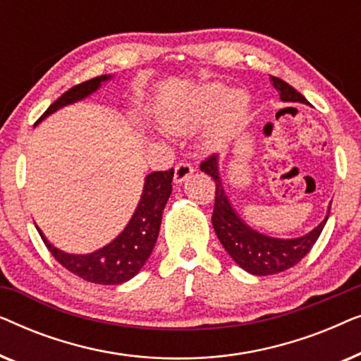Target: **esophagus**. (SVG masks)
<instances>
[{
	"label": "esophagus",
	"mask_w": 361,
	"mask_h": 361,
	"mask_svg": "<svg viewBox=\"0 0 361 361\" xmlns=\"http://www.w3.org/2000/svg\"><path fill=\"white\" fill-rule=\"evenodd\" d=\"M194 174V167H192L189 162H179L174 169V182L176 184H182V182L187 180V177Z\"/></svg>",
	"instance_id": "34e87169"
}]
</instances>
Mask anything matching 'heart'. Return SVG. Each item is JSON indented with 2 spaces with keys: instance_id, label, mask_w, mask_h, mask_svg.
Masks as SVG:
<instances>
[{
  "instance_id": "1",
  "label": "heart",
  "mask_w": 361,
  "mask_h": 361,
  "mask_svg": "<svg viewBox=\"0 0 361 361\" xmlns=\"http://www.w3.org/2000/svg\"><path fill=\"white\" fill-rule=\"evenodd\" d=\"M248 111V95L241 90L228 93L221 83H209L200 87L190 97L162 113V123L172 133H187L204 125L215 115V121L207 133L205 145L215 147L224 142L231 130L238 125Z\"/></svg>"
}]
</instances>
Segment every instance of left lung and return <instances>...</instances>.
Instances as JSON below:
<instances>
[{
  "instance_id": "obj_1",
  "label": "left lung",
  "mask_w": 361,
  "mask_h": 361,
  "mask_svg": "<svg viewBox=\"0 0 361 361\" xmlns=\"http://www.w3.org/2000/svg\"><path fill=\"white\" fill-rule=\"evenodd\" d=\"M271 82H273V87L278 90L283 102L309 105L305 97L300 95L289 83L273 75H271ZM200 171H204L205 174H209L215 180V205L214 215H212L215 233L219 236L220 243L224 245L226 253L235 259V263L240 268L248 271L250 274L269 276L293 268L312 250L315 241L322 233L325 224H327L330 207L325 219L312 231H309L304 236H299V238L281 240L258 233L236 215L228 197L225 195L219 174V156L212 154L205 161H202Z\"/></svg>"
}]
</instances>
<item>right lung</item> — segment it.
<instances>
[{"mask_svg":"<svg viewBox=\"0 0 361 361\" xmlns=\"http://www.w3.org/2000/svg\"><path fill=\"white\" fill-rule=\"evenodd\" d=\"M110 75H102L90 78V80L78 83L71 90L62 93L51 106L44 111L37 121L47 118L59 108L71 105L82 98L92 95L100 88L102 82H106ZM172 177L174 169L151 172L145 180V189L140 204L133 214L126 228L111 241L110 245L93 251L90 255H68L57 250L46 240L42 231L37 228L39 235L51 251V255L61 263L63 268L71 271L78 278L88 283L113 286L130 281L140 273L142 266L154 250L157 235L161 228L162 210L169 200L172 192Z\"/></svg>","mask_w":361,"mask_h":361,"instance_id":"1","label":"right lung"}]
</instances>
